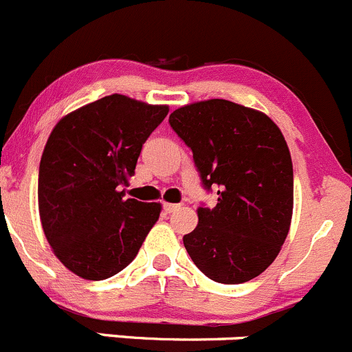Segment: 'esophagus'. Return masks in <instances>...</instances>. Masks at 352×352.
Instances as JSON below:
<instances>
[{
	"instance_id": "esophagus-1",
	"label": "esophagus",
	"mask_w": 352,
	"mask_h": 352,
	"mask_svg": "<svg viewBox=\"0 0 352 352\" xmlns=\"http://www.w3.org/2000/svg\"><path fill=\"white\" fill-rule=\"evenodd\" d=\"M179 206L181 205H176V203H164V205H162V208H164L166 213H173V212H176V210H179Z\"/></svg>"
}]
</instances>
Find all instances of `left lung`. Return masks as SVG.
I'll return each instance as SVG.
<instances>
[{
	"label": "left lung",
	"instance_id": "obj_1",
	"mask_svg": "<svg viewBox=\"0 0 352 352\" xmlns=\"http://www.w3.org/2000/svg\"><path fill=\"white\" fill-rule=\"evenodd\" d=\"M169 125L193 152L213 208H198L197 229L183 237L198 270L217 283L259 276L281 251L293 213V164L267 115L227 100L186 104Z\"/></svg>",
	"mask_w": 352,
	"mask_h": 352
}]
</instances>
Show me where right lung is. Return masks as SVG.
<instances>
[{
	"mask_svg": "<svg viewBox=\"0 0 352 352\" xmlns=\"http://www.w3.org/2000/svg\"><path fill=\"white\" fill-rule=\"evenodd\" d=\"M166 104L110 95L54 126L38 169L42 229L60 263L100 281L129 266L159 219L161 203L125 200L142 144Z\"/></svg>",
	"mask_w": 352,
	"mask_h": 352,
	"instance_id": "right-lung-1",
	"label": "right lung"
}]
</instances>
